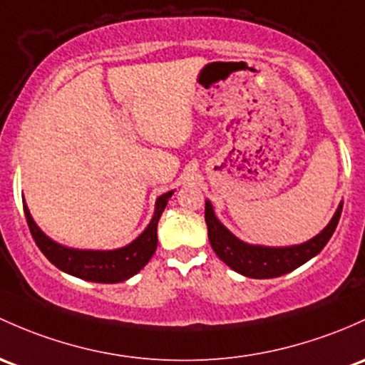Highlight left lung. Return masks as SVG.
I'll return each instance as SVG.
<instances>
[{"label": "left lung", "mask_w": 365, "mask_h": 365, "mask_svg": "<svg viewBox=\"0 0 365 365\" xmlns=\"http://www.w3.org/2000/svg\"><path fill=\"white\" fill-rule=\"evenodd\" d=\"M341 212H343V202L339 205L337 212L324 229L313 240L297 247L285 248H269V247H253L232 236L220 222L215 217L212 205L206 201L205 220L208 225L210 243L218 259L227 264L236 273H241L248 278H276L297 269L304 262H308L312 257L322 252V248L329 243L331 236L334 234L337 222H339Z\"/></svg>", "instance_id": "8db88e82"}]
</instances>
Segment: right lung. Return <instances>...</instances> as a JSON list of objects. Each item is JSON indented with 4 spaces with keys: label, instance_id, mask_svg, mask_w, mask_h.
Masks as SVG:
<instances>
[{
    "label": "right lung",
    "instance_id": "right-lung-1",
    "mask_svg": "<svg viewBox=\"0 0 365 365\" xmlns=\"http://www.w3.org/2000/svg\"><path fill=\"white\" fill-rule=\"evenodd\" d=\"M173 192L163 194L155 202V213L152 222L145 229L143 234L136 237L131 245L118 250L110 252H92V250H73L63 245H57L51 237L45 236L38 229L31 213L24 202L26 220H28L31 236L34 243L40 248L41 253L56 267H59L64 273L76 276V278L87 279L96 283H118L131 278L140 269H143L145 264L152 259L157 248V222L168 205V199Z\"/></svg>",
    "mask_w": 365,
    "mask_h": 365
}]
</instances>
